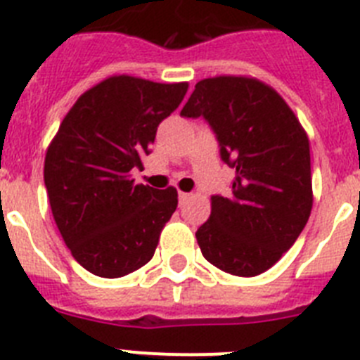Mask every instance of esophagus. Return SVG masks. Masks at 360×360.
I'll use <instances>...</instances> for the list:
<instances>
[{
  "label": "esophagus",
  "instance_id": "34e87169",
  "mask_svg": "<svg viewBox=\"0 0 360 360\" xmlns=\"http://www.w3.org/2000/svg\"><path fill=\"white\" fill-rule=\"evenodd\" d=\"M189 198H191L189 193H182V191L178 193V203H180V205H184V203H186Z\"/></svg>",
  "mask_w": 360,
  "mask_h": 360
}]
</instances>
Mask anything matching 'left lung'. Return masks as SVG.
I'll return each instance as SVG.
<instances>
[{"instance_id": "left-lung-1", "label": "left lung", "mask_w": 360, "mask_h": 360, "mask_svg": "<svg viewBox=\"0 0 360 360\" xmlns=\"http://www.w3.org/2000/svg\"><path fill=\"white\" fill-rule=\"evenodd\" d=\"M180 115L207 120L236 171L231 195L212 196L211 216L196 231L203 257L232 276L262 274L294 245L311 212L307 131L272 86L247 75L202 79Z\"/></svg>"}]
</instances>
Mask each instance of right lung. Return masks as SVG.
I'll return each instance as SVG.
<instances>
[{"label": "right lung", "instance_id": "add662e5", "mask_svg": "<svg viewBox=\"0 0 360 360\" xmlns=\"http://www.w3.org/2000/svg\"><path fill=\"white\" fill-rule=\"evenodd\" d=\"M187 88L111 75L75 101L50 142V209L72 256L91 274L122 278L155 254L178 193L135 184L131 173L142 167L158 124L180 106Z\"/></svg>", "mask_w": 360, "mask_h": 360}]
</instances>
